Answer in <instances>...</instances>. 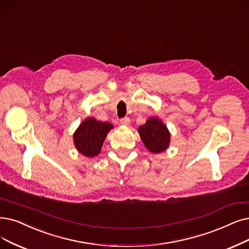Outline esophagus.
<instances>
[{
	"mask_svg": "<svg viewBox=\"0 0 249 249\" xmlns=\"http://www.w3.org/2000/svg\"><path fill=\"white\" fill-rule=\"evenodd\" d=\"M130 123H131V119L128 117H124L121 119V124H123V125H128L130 124Z\"/></svg>",
	"mask_w": 249,
	"mask_h": 249,
	"instance_id": "obj_1",
	"label": "esophagus"
}]
</instances>
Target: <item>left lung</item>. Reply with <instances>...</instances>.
I'll use <instances>...</instances> for the list:
<instances>
[{
    "instance_id": "1",
    "label": "left lung",
    "mask_w": 249,
    "mask_h": 249,
    "mask_svg": "<svg viewBox=\"0 0 249 249\" xmlns=\"http://www.w3.org/2000/svg\"><path fill=\"white\" fill-rule=\"evenodd\" d=\"M138 132L145 147L152 153L163 152L170 146L171 134L157 117H149L145 124L139 126Z\"/></svg>"
}]
</instances>
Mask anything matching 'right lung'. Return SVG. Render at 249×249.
<instances>
[{"label": "right lung", "mask_w": 249, "mask_h": 249, "mask_svg": "<svg viewBox=\"0 0 249 249\" xmlns=\"http://www.w3.org/2000/svg\"><path fill=\"white\" fill-rule=\"evenodd\" d=\"M113 125L88 117L79 124L73 134L74 146L78 152L87 157L97 156L101 151L103 142Z\"/></svg>", "instance_id": "right-lung-1"}]
</instances>
